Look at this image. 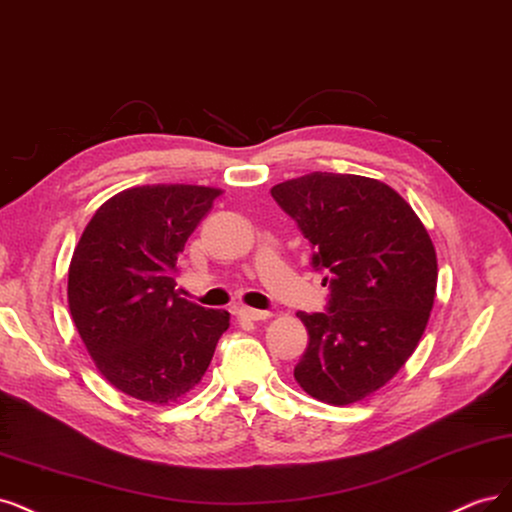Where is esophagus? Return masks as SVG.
<instances>
[{
	"instance_id": "obj_1",
	"label": "esophagus",
	"mask_w": 512,
	"mask_h": 512,
	"mask_svg": "<svg viewBox=\"0 0 512 512\" xmlns=\"http://www.w3.org/2000/svg\"><path fill=\"white\" fill-rule=\"evenodd\" d=\"M238 315L244 317V319H249V321H266L270 317V312L268 310H257V308L242 306V308H238Z\"/></svg>"
}]
</instances>
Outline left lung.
<instances>
[{"label": "left lung", "instance_id": "obj_1", "mask_svg": "<svg viewBox=\"0 0 512 512\" xmlns=\"http://www.w3.org/2000/svg\"><path fill=\"white\" fill-rule=\"evenodd\" d=\"M272 197L298 223L329 287L325 312H298L308 346L295 381L334 406L364 400L425 332L438 280L434 244L381 180L312 172L272 187Z\"/></svg>", "mask_w": 512, "mask_h": 512}]
</instances>
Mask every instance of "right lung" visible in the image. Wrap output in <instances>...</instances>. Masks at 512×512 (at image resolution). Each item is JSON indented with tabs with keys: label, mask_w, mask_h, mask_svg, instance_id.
<instances>
[{
	"label": "right lung",
	"mask_w": 512,
	"mask_h": 512,
	"mask_svg": "<svg viewBox=\"0 0 512 512\" xmlns=\"http://www.w3.org/2000/svg\"><path fill=\"white\" fill-rule=\"evenodd\" d=\"M221 191L146 185L97 208L74 249L70 312L95 366L136 400L166 404L200 383L229 312L180 298L178 261Z\"/></svg>",
	"instance_id": "add662e5"
}]
</instances>
